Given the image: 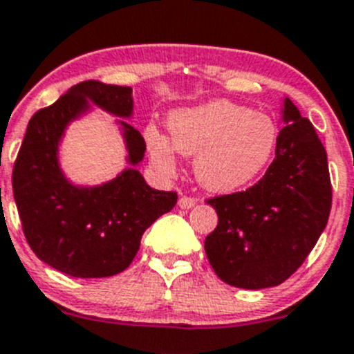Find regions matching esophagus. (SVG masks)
Listing matches in <instances>:
<instances>
[{
  "label": "esophagus",
  "instance_id": "obj_1",
  "mask_svg": "<svg viewBox=\"0 0 354 354\" xmlns=\"http://www.w3.org/2000/svg\"><path fill=\"white\" fill-rule=\"evenodd\" d=\"M178 206H180L181 209H190V207L196 206V199H192V197L183 196L180 201H178Z\"/></svg>",
  "mask_w": 354,
  "mask_h": 354
}]
</instances>
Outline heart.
Wrapping results in <instances>:
<instances>
[{"mask_svg":"<svg viewBox=\"0 0 354 354\" xmlns=\"http://www.w3.org/2000/svg\"><path fill=\"white\" fill-rule=\"evenodd\" d=\"M171 141L153 125L145 131L151 158L164 173L178 169V155L194 157V174L209 192L230 194L252 183L277 145L270 117L229 101H211L171 113Z\"/></svg>","mask_w":354,"mask_h":354,"instance_id":"heart-1","label":"heart"}]
</instances>
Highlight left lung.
I'll return each mask as SVG.
<instances>
[{"instance_id":"obj_1","label":"left lung","mask_w":354,"mask_h":354,"mask_svg":"<svg viewBox=\"0 0 354 354\" xmlns=\"http://www.w3.org/2000/svg\"><path fill=\"white\" fill-rule=\"evenodd\" d=\"M276 157L244 192L213 197L218 225L204 241L216 276L236 288L281 285L304 263L328 222V162L315 127L285 97Z\"/></svg>"}]
</instances>
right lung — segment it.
<instances>
[{
	"label": "right lung",
	"mask_w": 354,
	"mask_h": 354,
	"mask_svg": "<svg viewBox=\"0 0 354 354\" xmlns=\"http://www.w3.org/2000/svg\"><path fill=\"white\" fill-rule=\"evenodd\" d=\"M94 106L131 118L132 88L87 80L36 111L13 166V197L29 246L41 262L73 277H108L131 266L145 230L176 204V192L155 190L136 166L143 160L140 131L118 120L127 164L106 183L84 187L66 178L59 145L71 122Z\"/></svg>",
	"instance_id": "1"
}]
</instances>
